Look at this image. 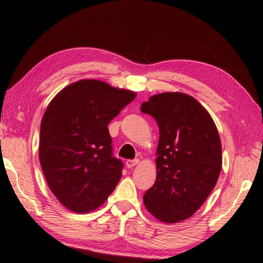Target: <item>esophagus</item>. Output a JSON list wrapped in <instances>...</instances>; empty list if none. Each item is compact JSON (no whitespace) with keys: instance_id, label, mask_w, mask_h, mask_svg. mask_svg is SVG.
I'll return each mask as SVG.
<instances>
[{"instance_id":"1","label":"esophagus","mask_w":263,"mask_h":263,"mask_svg":"<svg viewBox=\"0 0 263 263\" xmlns=\"http://www.w3.org/2000/svg\"><path fill=\"white\" fill-rule=\"evenodd\" d=\"M137 164H139V160L138 159H128L125 161V165L127 168H132L133 166H136Z\"/></svg>"}]
</instances>
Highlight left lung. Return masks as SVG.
Returning a JSON list of instances; mask_svg holds the SVG:
<instances>
[{"mask_svg":"<svg viewBox=\"0 0 263 263\" xmlns=\"http://www.w3.org/2000/svg\"><path fill=\"white\" fill-rule=\"evenodd\" d=\"M159 127L157 177L143 195L148 211L173 224L191 217L214 190L221 171V143L210 114L193 97L164 92L141 104Z\"/></svg>","mask_w":263,"mask_h":263,"instance_id":"left-lung-1","label":"left lung"}]
</instances>
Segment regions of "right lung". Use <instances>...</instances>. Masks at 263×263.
Masks as SVG:
<instances>
[{
	"label": "right lung",
	"mask_w": 263,
	"mask_h": 263,
	"mask_svg": "<svg viewBox=\"0 0 263 263\" xmlns=\"http://www.w3.org/2000/svg\"><path fill=\"white\" fill-rule=\"evenodd\" d=\"M136 93L99 80L61 90L43 116L39 160L51 191L74 212L95 210L114 191L122 160L113 156L109 122Z\"/></svg>",
	"instance_id": "1"
}]
</instances>
